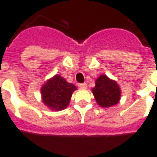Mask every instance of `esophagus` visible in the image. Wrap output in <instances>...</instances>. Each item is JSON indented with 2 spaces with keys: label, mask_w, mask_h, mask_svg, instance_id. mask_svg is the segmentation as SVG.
I'll use <instances>...</instances> for the list:
<instances>
[{
  "label": "esophagus",
  "mask_w": 157,
  "mask_h": 157,
  "mask_svg": "<svg viewBox=\"0 0 157 157\" xmlns=\"http://www.w3.org/2000/svg\"><path fill=\"white\" fill-rule=\"evenodd\" d=\"M78 87L81 89H86L87 85H86V83H80L78 84Z\"/></svg>",
  "instance_id": "esophagus-1"
}]
</instances>
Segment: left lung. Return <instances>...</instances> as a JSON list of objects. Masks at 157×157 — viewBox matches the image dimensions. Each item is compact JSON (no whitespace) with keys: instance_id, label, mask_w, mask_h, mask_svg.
Returning <instances> with one entry per match:
<instances>
[{"instance_id":"1","label":"left lung","mask_w":157,"mask_h":157,"mask_svg":"<svg viewBox=\"0 0 157 157\" xmlns=\"http://www.w3.org/2000/svg\"><path fill=\"white\" fill-rule=\"evenodd\" d=\"M92 93L98 104L102 108L116 105L121 97V91L118 83L106 75H101L96 80Z\"/></svg>"}]
</instances>
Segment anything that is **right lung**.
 <instances>
[{
    "label": "right lung",
    "instance_id": "right-lung-1",
    "mask_svg": "<svg viewBox=\"0 0 157 157\" xmlns=\"http://www.w3.org/2000/svg\"><path fill=\"white\" fill-rule=\"evenodd\" d=\"M75 90L76 86L74 84L67 82L60 75H55L42 86V100L49 109L59 111L67 108Z\"/></svg>",
    "mask_w": 157,
    "mask_h": 157
}]
</instances>
